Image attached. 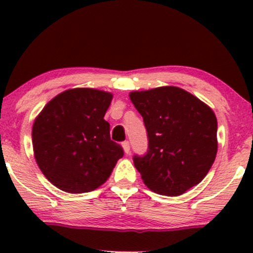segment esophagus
<instances>
[{"mask_svg": "<svg viewBox=\"0 0 253 253\" xmlns=\"http://www.w3.org/2000/svg\"><path fill=\"white\" fill-rule=\"evenodd\" d=\"M122 148H124V150H125V153H126V154H129V150H131V148H129V142L128 141L122 142Z\"/></svg>", "mask_w": 253, "mask_h": 253, "instance_id": "1", "label": "esophagus"}]
</instances>
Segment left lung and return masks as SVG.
<instances>
[{"instance_id":"8db88e82","label":"left lung","mask_w":253,"mask_h":253,"mask_svg":"<svg viewBox=\"0 0 253 253\" xmlns=\"http://www.w3.org/2000/svg\"><path fill=\"white\" fill-rule=\"evenodd\" d=\"M129 98L147 129V153L133 157L145 186L159 195L180 196L198 185L218 150L213 110L177 86L132 91Z\"/></svg>"}]
</instances>
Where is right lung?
Returning a JSON list of instances; mask_svg holds the SVG:
<instances>
[{
    "instance_id": "right-lung-1",
    "label": "right lung",
    "mask_w": 253,
    "mask_h": 253,
    "mask_svg": "<svg viewBox=\"0 0 253 253\" xmlns=\"http://www.w3.org/2000/svg\"><path fill=\"white\" fill-rule=\"evenodd\" d=\"M112 94L91 88L62 91L50 100L33 125V149L45 177L68 193L103 185L124 149L110 138L104 120Z\"/></svg>"
}]
</instances>
